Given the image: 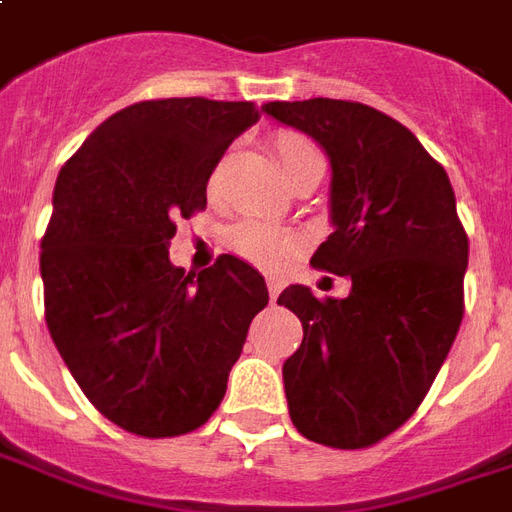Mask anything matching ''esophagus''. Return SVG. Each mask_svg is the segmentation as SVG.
<instances>
[{"mask_svg":"<svg viewBox=\"0 0 512 512\" xmlns=\"http://www.w3.org/2000/svg\"><path fill=\"white\" fill-rule=\"evenodd\" d=\"M279 293H282V282H279V279H268V298H271V301H276V298H279Z\"/></svg>","mask_w":512,"mask_h":512,"instance_id":"1","label":"esophagus"}]
</instances>
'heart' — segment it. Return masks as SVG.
I'll list each match as a JSON object with an SVG mask.
<instances>
[{
  "label": "heart",
  "mask_w": 512,
  "mask_h": 512,
  "mask_svg": "<svg viewBox=\"0 0 512 512\" xmlns=\"http://www.w3.org/2000/svg\"><path fill=\"white\" fill-rule=\"evenodd\" d=\"M274 157L279 170H282V176L287 179L301 162L320 157V154L301 135L282 132L274 140ZM230 244L249 263L263 268H274V271L276 268H285L295 257V252H298V241L290 233H285V230H279L274 225H266V222H246V225H238L233 230V236H230Z\"/></svg>",
  "instance_id": "b5f03b06"
}]
</instances>
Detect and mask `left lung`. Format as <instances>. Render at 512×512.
Returning <instances> with one entry per match:
<instances>
[{"label": "left lung", "instance_id": "1", "mask_svg": "<svg viewBox=\"0 0 512 512\" xmlns=\"http://www.w3.org/2000/svg\"><path fill=\"white\" fill-rule=\"evenodd\" d=\"M263 111L331 162L333 233L312 266L350 279L344 298L290 285L276 301L304 325L282 366L287 410L312 442L366 448L418 410L464 317L469 241L456 195L420 140L369 105L314 97Z\"/></svg>", "mask_w": 512, "mask_h": 512}]
</instances>
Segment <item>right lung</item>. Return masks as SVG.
Returning a JSON list of instances; mask_svg holds the SVG:
<instances>
[{"mask_svg": "<svg viewBox=\"0 0 512 512\" xmlns=\"http://www.w3.org/2000/svg\"><path fill=\"white\" fill-rule=\"evenodd\" d=\"M257 119L252 102H138L102 121L56 179L45 323L86 399L130 434L203 426L266 309V279L241 257L198 274L168 257L173 222L206 208L217 162Z\"/></svg>", "mask_w": 512, "mask_h": 512, "instance_id": "1", "label": "right lung"}]
</instances>
